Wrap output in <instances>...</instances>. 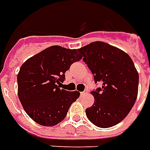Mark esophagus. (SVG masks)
<instances>
[{"label": "esophagus", "mask_w": 150, "mask_h": 150, "mask_svg": "<svg viewBox=\"0 0 150 150\" xmlns=\"http://www.w3.org/2000/svg\"><path fill=\"white\" fill-rule=\"evenodd\" d=\"M87 93H88V91H87V90H85L84 91H82V92H81V95H82V96H85Z\"/></svg>", "instance_id": "esophagus-1"}]
</instances>
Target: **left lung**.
Returning <instances> with one entry per match:
<instances>
[{
    "label": "left lung",
    "instance_id": "left-lung-1",
    "mask_svg": "<svg viewBox=\"0 0 150 150\" xmlns=\"http://www.w3.org/2000/svg\"><path fill=\"white\" fill-rule=\"evenodd\" d=\"M101 88L91 91L94 103L86 109L87 119L101 128L120 123L132 109L138 95L139 74L123 50L101 41L78 49Z\"/></svg>",
    "mask_w": 150,
    "mask_h": 150
}]
</instances>
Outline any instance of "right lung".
I'll list each match as a JSON object with an SVG mask.
<instances>
[{"mask_svg": "<svg viewBox=\"0 0 150 150\" xmlns=\"http://www.w3.org/2000/svg\"><path fill=\"white\" fill-rule=\"evenodd\" d=\"M77 49L54 45L27 59L17 75L18 96L27 115L36 123L54 126L63 120L77 91L60 88L71 64L82 59Z\"/></svg>", "mask_w": 150, "mask_h": 150, "instance_id": "right-lung-1", "label": "right lung"}]
</instances>
